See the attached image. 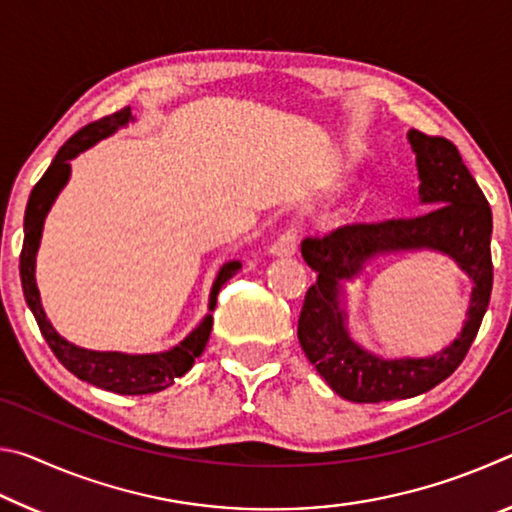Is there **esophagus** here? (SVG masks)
I'll return each mask as SVG.
<instances>
[{
    "label": "esophagus",
    "instance_id": "34e87169",
    "mask_svg": "<svg viewBox=\"0 0 512 512\" xmlns=\"http://www.w3.org/2000/svg\"><path fill=\"white\" fill-rule=\"evenodd\" d=\"M296 250H298V232L291 228L287 232H282V235L273 241L271 248H268V253L273 257H293L296 255Z\"/></svg>",
    "mask_w": 512,
    "mask_h": 512
}]
</instances>
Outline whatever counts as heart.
<instances>
[{
  "mask_svg": "<svg viewBox=\"0 0 512 512\" xmlns=\"http://www.w3.org/2000/svg\"><path fill=\"white\" fill-rule=\"evenodd\" d=\"M363 216H366V219H372V216H375V212H372V210H366V212H363Z\"/></svg>",
  "mask_w": 512,
  "mask_h": 512,
  "instance_id": "b5f03b06",
  "label": "heart"
}]
</instances>
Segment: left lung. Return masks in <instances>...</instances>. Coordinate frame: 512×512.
Wrapping results in <instances>:
<instances>
[{
	"label": "left lung",
	"instance_id": "left-lung-1",
	"mask_svg": "<svg viewBox=\"0 0 512 512\" xmlns=\"http://www.w3.org/2000/svg\"><path fill=\"white\" fill-rule=\"evenodd\" d=\"M420 178V203L431 207L415 219L345 225L323 239L302 241V257L318 273L298 323L305 357L336 395L350 402L406 400L431 391L461 366L479 332L492 293V212L456 146L445 137L409 131ZM440 252L473 280L462 332L429 358L384 360L351 339L347 284L379 256Z\"/></svg>",
	"mask_w": 512,
	"mask_h": 512
}]
</instances>
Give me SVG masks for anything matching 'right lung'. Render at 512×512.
Listing matches in <instances>:
<instances>
[{
	"instance_id": "add662e5",
	"label": "right lung",
	"mask_w": 512,
	"mask_h": 512,
	"mask_svg": "<svg viewBox=\"0 0 512 512\" xmlns=\"http://www.w3.org/2000/svg\"><path fill=\"white\" fill-rule=\"evenodd\" d=\"M133 112L131 108H124L115 112V115L103 117L101 121L81 128L72 140H67L63 149L56 153L54 162L49 164L45 176L38 180V185L33 187L29 196L27 212H24V244L20 255V277H22V291L27 298V305L31 314L36 316V323L40 327L42 336L49 343L51 352L56 354V359L79 377L81 381H88L103 388V391L119 393V395H149L169 388L173 379L183 377L185 372L192 370L196 357H201L207 341H210L212 332V311L216 307V296L225 282L235 275L241 262L232 259L225 262L219 273H216L210 300H207V314L203 316L192 332H189L183 341L164 352H151V354H126V352H99L79 348L72 341L63 339L56 332V327L51 325V320L45 314L42 307L38 282H36V257L42 239V228H45V219L51 210V205L56 203L58 194L63 192V187L69 183L72 176V162L76 155L92 149L94 144L106 140V137L115 135L119 128H126L131 124Z\"/></svg>"
}]
</instances>
